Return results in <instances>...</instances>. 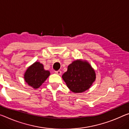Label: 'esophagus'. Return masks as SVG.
Segmentation results:
<instances>
[{
    "mask_svg": "<svg viewBox=\"0 0 129 129\" xmlns=\"http://www.w3.org/2000/svg\"><path fill=\"white\" fill-rule=\"evenodd\" d=\"M55 73H56V74H57V75H60L61 74V73H62V72H61V71H60V70L55 71Z\"/></svg>",
    "mask_w": 129,
    "mask_h": 129,
    "instance_id": "obj_1",
    "label": "esophagus"
}]
</instances>
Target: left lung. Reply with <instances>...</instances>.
<instances>
[{
    "label": "left lung",
    "mask_w": 129,
    "mask_h": 129,
    "mask_svg": "<svg viewBox=\"0 0 129 129\" xmlns=\"http://www.w3.org/2000/svg\"><path fill=\"white\" fill-rule=\"evenodd\" d=\"M67 87L75 93L84 92L89 88L95 80V72L86 61L76 60L68 67L62 75Z\"/></svg>",
    "instance_id": "1"
}]
</instances>
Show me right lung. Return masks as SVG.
Here are the masks:
<instances>
[{"label": "right lung", "mask_w": 129, "mask_h": 129, "mask_svg": "<svg viewBox=\"0 0 129 129\" xmlns=\"http://www.w3.org/2000/svg\"><path fill=\"white\" fill-rule=\"evenodd\" d=\"M50 75L48 71L44 69V65L36 62L28 67L25 72L24 78L26 82L34 88H38Z\"/></svg>", "instance_id": "add662e5"}]
</instances>
